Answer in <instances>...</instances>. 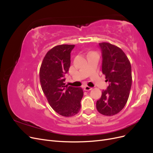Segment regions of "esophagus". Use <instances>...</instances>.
Wrapping results in <instances>:
<instances>
[{
	"label": "esophagus",
	"instance_id": "obj_1",
	"mask_svg": "<svg viewBox=\"0 0 153 153\" xmlns=\"http://www.w3.org/2000/svg\"><path fill=\"white\" fill-rule=\"evenodd\" d=\"M84 89L85 91H90V90L92 89V87H89V86H87V85H85V86L84 87Z\"/></svg>",
	"mask_w": 153,
	"mask_h": 153
}]
</instances>
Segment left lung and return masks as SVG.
Segmentation results:
<instances>
[{
  "instance_id": "obj_1",
  "label": "left lung",
  "mask_w": 153,
  "mask_h": 153,
  "mask_svg": "<svg viewBox=\"0 0 153 153\" xmlns=\"http://www.w3.org/2000/svg\"><path fill=\"white\" fill-rule=\"evenodd\" d=\"M102 56V73L107 89L103 90L96 108L104 115L112 116L124 107L130 92L132 76L130 62L123 51L108 43H99Z\"/></svg>"
}]
</instances>
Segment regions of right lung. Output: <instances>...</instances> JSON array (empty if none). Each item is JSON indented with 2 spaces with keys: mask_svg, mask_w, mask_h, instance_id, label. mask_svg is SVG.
I'll return each instance as SVG.
<instances>
[{
  "mask_svg": "<svg viewBox=\"0 0 153 153\" xmlns=\"http://www.w3.org/2000/svg\"><path fill=\"white\" fill-rule=\"evenodd\" d=\"M75 45H61L45 56L39 70V80L50 105L59 114L71 117L79 112L84 92L80 87L65 85V74L71 64Z\"/></svg>",
  "mask_w": 153,
  "mask_h": 153,
  "instance_id": "right-lung-1",
  "label": "right lung"
}]
</instances>
